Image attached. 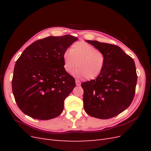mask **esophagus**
<instances>
[{
	"mask_svg": "<svg viewBox=\"0 0 151 151\" xmlns=\"http://www.w3.org/2000/svg\"><path fill=\"white\" fill-rule=\"evenodd\" d=\"M76 85H77V86H80V85H81L80 81H79L78 79H76Z\"/></svg>",
	"mask_w": 151,
	"mask_h": 151,
	"instance_id": "obj_1",
	"label": "esophagus"
}]
</instances>
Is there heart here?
Instances as JSON below:
<instances>
[{
	"label": "heart",
	"mask_w": 151,
	"mask_h": 151,
	"mask_svg": "<svg viewBox=\"0 0 151 151\" xmlns=\"http://www.w3.org/2000/svg\"><path fill=\"white\" fill-rule=\"evenodd\" d=\"M65 70L77 78L86 77V79H94L101 74L105 64L104 53L92 45L85 42L73 44L70 50H67L63 54Z\"/></svg>",
	"instance_id": "1"
}]
</instances>
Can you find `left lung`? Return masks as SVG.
Wrapping results in <instances>:
<instances>
[{"instance_id": "left-lung-1", "label": "left lung", "mask_w": 151, "mask_h": 151, "mask_svg": "<svg viewBox=\"0 0 151 151\" xmlns=\"http://www.w3.org/2000/svg\"><path fill=\"white\" fill-rule=\"evenodd\" d=\"M105 56L103 69L96 78L81 84L85 111L108 119L123 111L133 101L137 81L135 62L115 45L86 40Z\"/></svg>"}]
</instances>
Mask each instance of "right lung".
<instances>
[{"label":"right lung","mask_w":151,"mask_h":151,"mask_svg":"<svg viewBox=\"0 0 151 151\" xmlns=\"http://www.w3.org/2000/svg\"><path fill=\"white\" fill-rule=\"evenodd\" d=\"M78 40L72 35L48 36L27 47L16 62L12 80L18 107L35 119L60 115L64 100L76 87L63 65V54Z\"/></svg>","instance_id":"add662e5"}]
</instances>
